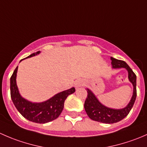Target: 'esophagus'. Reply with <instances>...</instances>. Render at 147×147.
I'll use <instances>...</instances> for the list:
<instances>
[{"label": "esophagus", "mask_w": 147, "mask_h": 147, "mask_svg": "<svg viewBox=\"0 0 147 147\" xmlns=\"http://www.w3.org/2000/svg\"><path fill=\"white\" fill-rule=\"evenodd\" d=\"M82 85V83L81 82H78V84H77V87H79V86H81Z\"/></svg>", "instance_id": "esophagus-1"}]
</instances>
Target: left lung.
<instances>
[{
	"instance_id": "left-lung-1",
	"label": "left lung",
	"mask_w": 147,
	"mask_h": 147,
	"mask_svg": "<svg viewBox=\"0 0 147 147\" xmlns=\"http://www.w3.org/2000/svg\"><path fill=\"white\" fill-rule=\"evenodd\" d=\"M111 60H112V65L113 68L124 67L127 69L129 80L132 83L134 92L129 103L126 107L121 109H115L102 105L98 101L94 94L87 89V97L84 105V109L87 115L90 119L94 121H100L105 124H113V123L118 122L126 117L132 108L137 97V76L135 73L133 72L130 67L123 60H117L112 57Z\"/></svg>"
}]
</instances>
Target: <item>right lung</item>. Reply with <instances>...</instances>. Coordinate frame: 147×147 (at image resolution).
Returning a JSON list of instances; mask_svg holds the SVG:
<instances>
[{
    "mask_svg": "<svg viewBox=\"0 0 147 147\" xmlns=\"http://www.w3.org/2000/svg\"><path fill=\"white\" fill-rule=\"evenodd\" d=\"M39 53L40 51H38L31 54L28 57H32ZM17 71L18 67L15 69L10 78V97L18 111L26 119L39 124H45L57 119L63 111L65 100L67 96L75 92V87L61 92L45 102L32 103L25 100L19 94L16 84Z\"/></svg>",
    "mask_w": 147,
    "mask_h": 147,
    "instance_id": "1",
    "label": "right lung"
}]
</instances>
